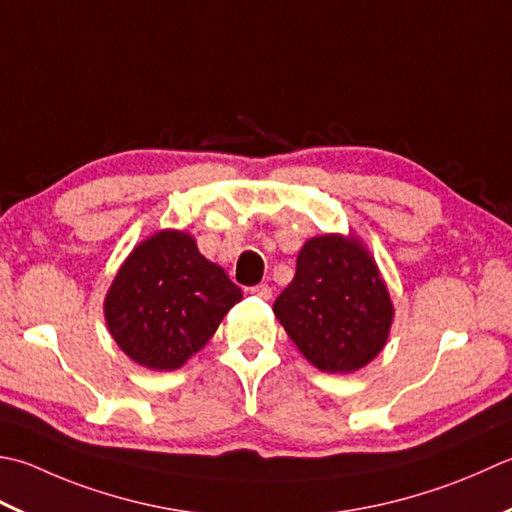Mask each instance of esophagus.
I'll return each mask as SVG.
<instances>
[{"label":"esophagus","instance_id":"esophagus-1","mask_svg":"<svg viewBox=\"0 0 512 512\" xmlns=\"http://www.w3.org/2000/svg\"><path fill=\"white\" fill-rule=\"evenodd\" d=\"M250 293L257 295L259 299H266V302H268V299L273 297V288H270L268 284H259V286H253V288H250Z\"/></svg>","mask_w":512,"mask_h":512}]
</instances>
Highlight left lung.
I'll list each match as a JSON object with an SVG mask.
<instances>
[{"label": "left lung", "mask_w": 512, "mask_h": 512, "mask_svg": "<svg viewBox=\"0 0 512 512\" xmlns=\"http://www.w3.org/2000/svg\"><path fill=\"white\" fill-rule=\"evenodd\" d=\"M273 313L310 364L346 375L382 353L395 306L362 239L324 233L299 250L293 282Z\"/></svg>", "instance_id": "obj_1"}]
</instances>
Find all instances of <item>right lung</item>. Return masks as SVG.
Instances as JSON below:
<instances>
[{
  "label": "right lung",
  "mask_w": 512,
  "mask_h": 512,
  "mask_svg": "<svg viewBox=\"0 0 512 512\" xmlns=\"http://www.w3.org/2000/svg\"><path fill=\"white\" fill-rule=\"evenodd\" d=\"M242 297L226 270L199 253L193 235L164 228L119 266L104 297V319L128 359L168 373L208 344Z\"/></svg>",
  "instance_id": "1"
}]
</instances>
